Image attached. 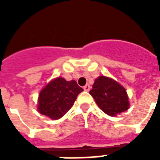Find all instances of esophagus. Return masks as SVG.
Here are the masks:
<instances>
[{
    "instance_id": "34e87169",
    "label": "esophagus",
    "mask_w": 160,
    "mask_h": 160,
    "mask_svg": "<svg viewBox=\"0 0 160 160\" xmlns=\"http://www.w3.org/2000/svg\"><path fill=\"white\" fill-rule=\"evenodd\" d=\"M90 88H91V87L89 86V85H88V84H87V85H86V86L83 87V89L86 91V92H89V91H90Z\"/></svg>"
}]
</instances>
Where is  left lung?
Masks as SVG:
<instances>
[{
	"label": "left lung",
	"instance_id": "left-lung-1",
	"mask_svg": "<svg viewBox=\"0 0 160 160\" xmlns=\"http://www.w3.org/2000/svg\"><path fill=\"white\" fill-rule=\"evenodd\" d=\"M89 93L104 113L114 117L129 107L127 92L112 79L100 76L94 81Z\"/></svg>",
	"mask_w": 160,
	"mask_h": 160
}]
</instances>
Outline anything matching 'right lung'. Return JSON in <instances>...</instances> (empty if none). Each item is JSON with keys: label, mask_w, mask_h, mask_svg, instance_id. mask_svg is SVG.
<instances>
[{"label": "right lung", "mask_w": 160, "mask_h": 160, "mask_svg": "<svg viewBox=\"0 0 160 160\" xmlns=\"http://www.w3.org/2000/svg\"><path fill=\"white\" fill-rule=\"evenodd\" d=\"M82 91L75 80L67 81L63 78H56L41 91L38 111L51 119H59L69 111Z\"/></svg>", "instance_id": "1"}]
</instances>
